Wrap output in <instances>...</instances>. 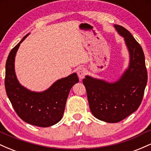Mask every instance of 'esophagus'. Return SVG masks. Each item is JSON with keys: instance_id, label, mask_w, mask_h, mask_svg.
Returning <instances> with one entry per match:
<instances>
[{"instance_id": "1", "label": "esophagus", "mask_w": 151, "mask_h": 151, "mask_svg": "<svg viewBox=\"0 0 151 151\" xmlns=\"http://www.w3.org/2000/svg\"><path fill=\"white\" fill-rule=\"evenodd\" d=\"M86 73H87L86 70L85 68H84V67H81V68H79L77 71L78 77H79V79H82L83 78L85 77Z\"/></svg>"}]
</instances>
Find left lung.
I'll list each match as a JSON object with an SVG mask.
<instances>
[{
	"mask_svg": "<svg viewBox=\"0 0 151 151\" xmlns=\"http://www.w3.org/2000/svg\"><path fill=\"white\" fill-rule=\"evenodd\" d=\"M124 37L130 54L129 68L117 81L109 83L86 76L83 79L91 113L96 119L117 123L136 111L141 105L148 73L141 46L129 30L114 25Z\"/></svg>",
	"mask_w": 151,
	"mask_h": 151,
	"instance_id": "obj_1",
	"label": "left lung"
}]
</instances>
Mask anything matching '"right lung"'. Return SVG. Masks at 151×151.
Segmentation results:
<instances>
[{
    "label": "right lung",
    "mask_w": 151,
    "mask_h": 151,
    "mask_svg": "<svg viewBox=\"0 0 151 151\" xmlns=\"http://www.w3.org/2000/svg\"><path fill=\"white\" fill-rule=\"evenodd\" d=\"M28 35L9 53L6 65L5 87L13 109L22 121L33 126L49 127L62 119L71 88L79 82V79L77 74L73 73L55 81L42 92L31 91L22 86L15 75V58L20 43Z\"/></svg>",
    "instance_id": "add662e5"
}]
</instances>
